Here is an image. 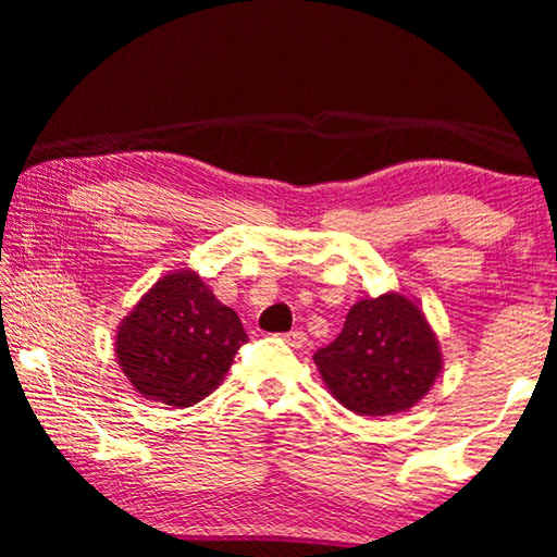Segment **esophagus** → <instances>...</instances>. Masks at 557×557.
Returning <instances> with one entry per match:
<instances>
[{
  "instance_id": "esophagus-1",
  "label": "esophagus",
  "mask_w": 557,
  "mask_h": 557,
  "mask_svg": "<svg viewBox=\"0 0 557 557\" xmlns=\"http://www.w3.org/2000/svg\"><path fill=\"white\" fill-rule=\"evenodd\" d=\"M281 337H284L288 347H304V342H307V334L304 332H286V334H281Z\"/></svg>"
}]
</instances>
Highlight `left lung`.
Returning a JSON list of instances; mask_svg holds the SVG:
<instances>
[{
	"mask_svg": "<svg viewBox=\"0 0 557 557\" xmlns=\"http://www.w3.org/2000/svg\"><path fill=\"white\" fill-rule=\"evenodd\" d=\"M334 398L352 413L393 416L429 393L441 370L438 342L400 294L357 301L339 337L314 352Z\"/></svg>",
	"mask_w": 557,
	"mask_h": 557,
	"instance_id": "obj_1",
	"label": "left lung"
}]
</instances>
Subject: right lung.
<instances>
[{
	"label": "right lung",
	"mask_w": 557,
	"mask_h": 557,
	"mask_svg": "<svg viewBox=\"0 0 557 557\" xmlns=\"http://www.w3.org/2000/svg\"><path fill=\"white\" fill-rule=\"evenodd\" d=\"M248 342L238 314L193 271L170 273L116 334L121 370L144 398L187 408L210 395Z\"/></svg>",
	"instance_id": "1"
}]
</instances>
